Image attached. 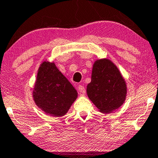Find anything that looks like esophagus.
Segmentation results:
<instances>
[{
  "label": "esophagus",
  "instance_id": "34e87169",
  "mask_svg": "<svg viewBox=\"0 0 158 158\" xmlns=\"http://www.w3.org/2000/svg\"><path fill=\"white\" fill-rule=\"evenodd\" d=\"M78 90L81 94H85V93H86V89H85L84 86H81V85L78 86Z\"/></svg>",
  "mask_w": 158,
  "mask_h": 158
}]
</instances>
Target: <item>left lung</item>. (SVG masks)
<instances>
[{
	"label": "left lung",
	"mask_w": 158,
	"mask_h": 158,
	"mask_svg": "<svg viewBox=\"0 0 158 158\" xmlns=\"http://www.w3.org/2000/svg\"><path fill=\"white\" fill-rule=\"evenodd\" d=\"M126 81L110 60L97 59L92 70L86 94L101 113L108 114L123 105L126 100Z\"/></svg>",
	"instance_id": "8db88e82"
}]
</instances>
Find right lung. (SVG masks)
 Listing matches in <instances>:
<instances>
[{
    "label": "right lung",
    "mask_w": 158,
    "mask_h": 158,
    "mask_svg": "<svg viewBox=\"0 0 158 158\" xmlns=\"http://www.w3.org/2000/svg\"><path fill=\"white\" fill-rule=\"evenodd\" d=\"M34 103L45 114L64 116L77 98V92L61 73L54 61L41 63L33 86Z\"/></svg>",
    "instance_id": "right-lung-1"
}]
</instances>
